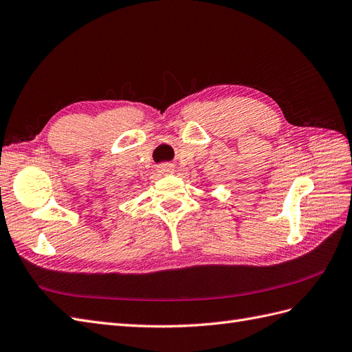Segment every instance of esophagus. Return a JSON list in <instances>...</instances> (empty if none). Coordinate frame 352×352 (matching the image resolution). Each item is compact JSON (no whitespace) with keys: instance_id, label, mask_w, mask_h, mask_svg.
<instances>
[{"instance_id":"1","label":"esophagus","mask_w":352,"mask_h":352,"mask_svg":"<svg viewBox=\"0 0 352 352\" xmlns=\"http://www.w3.org/2000/svg\"><path fill=\"white\" fill-rule=\"evenodd\" d=\"M157 170L160 174H173L175 170V166L173 164H162L157 166Z\"/></svg>"}]
</instances>
